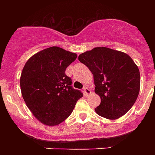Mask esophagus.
Segmentation results:
<instances>
[{"label": "esophagus", "mask_w": 155, "mask_h": 155, "mask_svg": "<svg viewBox=\"0 0 155 155\" xmlns=\"http://www.w3.org/2000/svg\"><path fill=\"white\" fill-rule=\"evenodd\" d=\"M84 93L86 96H88V95H89V94L91 93V91L88 87H84Z\"/></svg>", "instance_id": "obj_1"}]
</instances>
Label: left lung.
I'll return each instance as SVG.
<instances>
[{
    "instance_id": "obj_1",
    "label": "left lung",
    "mask_w": 155,
    "mask_h": 155,
    "mask_svg": "<svg viewBox=\"0 0 155 155\" xmlns=\"http://www.w3.org/2000/svg\"><path fill=\"white\" fill-rule=\"evenodd\" d=\"M80 62L94 77V92L101 98L95 113L117 120L131 109L140 87V71L130 56L107 47H95L80 54Z\"/></svg>"
}]
</instances>
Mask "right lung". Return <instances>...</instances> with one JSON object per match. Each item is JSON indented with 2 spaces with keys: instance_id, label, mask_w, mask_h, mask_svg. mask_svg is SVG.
<instances>
[{
  "instance_id": "right-lung-1",
  "label": "right lung",
  "mask_w": 155,
  "mask_h": 155,
  "mask_svg": "<svg viewBox=\"0 0 155 155\" xmlns=\"http://www.w3.org/2000/svg\"><path fill=\"white\" fill-rule=\"evenodd\" d=\"M77 56L52 46L34 54L25 64L20 78L21 95L33 116L44 125L61 124L83 96L71 87V78L65 74Z\"/></svg>"
}]
</instances>
